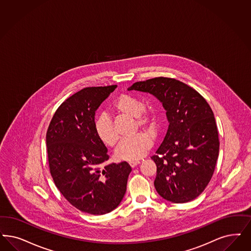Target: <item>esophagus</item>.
Instances as JSON below:
<instances>
[{
  "mask_svg": "<svg viewBox=\"0 0 251 251\" xmlns=\"http://www.w3.org/2000/svg\"><path fill=\"white\" fill-rule=\"evenodd\" d=\"M139 163H140V161H130V162H129V164H130L131 168H135Z\"/></svg>",
  "mask_w": 251,
  "mask_h": 251,
  "instance_id": "esophagus-1",
  "label": "esophagus"
}]
</instances>
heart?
Here are the masks:
<instances>
[{
    "mask_svg": "<svg viewBox=\"0 0 251 251\" xmlns=\"http://www.w3.org/2000/svg\"><path fill=\"white\" fill-rule=\"evenodd\" d=\"M114 112L122 116L135 118L141 129L152 130L155 127V116L151 109L146 107L136 96L122 94L113 102ZM95 130L98 138L107 147H115L119 135L113 122L106 115H101L95 123ZM153 145V139L147 133H138L131 138L121 142L116 150V156L120 160L137 161L147 154Z\"/></svg>",
    "mask_w": 251,
    "mask_h": 251,
    "instance_id": "heart-1",
    "label": "heart"
}]
</instances>
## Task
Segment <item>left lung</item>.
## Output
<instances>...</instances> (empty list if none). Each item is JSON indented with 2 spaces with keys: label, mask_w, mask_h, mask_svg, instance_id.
I'll use <instances>...</instances> for the list:
<instances>
[{
  "label": "left lung",
  "mask_w": 251,
  "mask_h": 251,
  "mask_svg": "<svg viewBox=\"0 0 251 251\" xmlns=\"http://www.w3.org/2000/svg\"><path fill=\"white\" fill-rule=\"evenodd\" d=\"M128 90L154 95L166 110L169 128L151 157L156 165V192L173 203L197 199L210 181L219 156L216 121L209 104L195 89L175 78H150Z\"/></svg>",
  "instance_id": "obj_1"
}]
</instances>
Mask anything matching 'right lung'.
Wrapping results in <instances>:
<instances>
[{
	"mask_svg": "<svg viewBox=\"0 0 251 251\" xmlns=\"http://www.w3.org/2000/svg\"><path fill=\"white\" fill-rule=\"evenodd\" d=\"M117 85L88 87L71 95L54 113L46 133L50 173L58 190L82 212L103 215L120 205L130 165H104L107 148L95 130V111Z\"/></svg>",
	"mask_w": 251,
	"mask_h": 251,
	"instance_id": "add662e5",
	"label": "right lung"
}]
</instances>
